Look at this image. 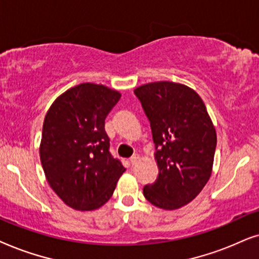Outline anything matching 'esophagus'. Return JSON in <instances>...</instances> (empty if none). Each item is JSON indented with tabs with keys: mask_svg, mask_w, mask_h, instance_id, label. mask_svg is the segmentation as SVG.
<instances>
[{
	"mask_svg": "<svg viewBox=\"0 0 259 259\" xmlns=\"http://www.w3.org/2000/svg\"><path fill=\"white\" fill-rule=\"evenodd\" d=\"M139 160H140V156H139V155H137V154L133 155L132 158H130V163H132L133 165H134V164H136L137 162H139Z\"/></svg>",
	"mask_w": 259,
	"mask_h": 259,
	"instance_id": "34e87169",
	"label": "esophagus"
}]
</instances>
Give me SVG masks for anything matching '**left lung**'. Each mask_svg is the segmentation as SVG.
Wrapping results in <instances>:
<instances>
[{"label":"left lung","instance_id":"8db88e82","mask_svg":"<svg viewBox=\"0 0 259 259\" xmlns=\"http://www.w3.org/2000/svg\"><path fill=\"white\" fill-rule=\"evenodd\" d=\"M150 122L158 175L144 186L150 204L177 209L191 202L207 184L217 134L194 90L173 81H155L134 90Z\"/></svg>","mask_w":259,"mask_h":259}]
</instances>
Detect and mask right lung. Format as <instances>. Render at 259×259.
Segmentation results:
<instances>
[{"label": "right lung", "mask_w": 259, "mask_h": 259, "mask_svg": "<svg viewBox=\"0 0 259 259\" xmlns=\"http://www.w3.org/2000/svg\"><path fill=\"white\" fill-rule=\"evenodd\" d=\"M118 91L82 82L60 95L46 113L40 144L45 175L59 198L78 211H94L111 198L125 168L110 154L105 118Z\"/></svg>", "instance_id": "right-lung-1"}]
</instances>
